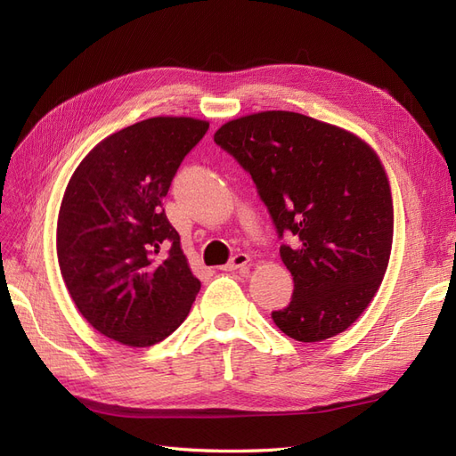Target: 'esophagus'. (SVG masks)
<instances>
[{
	"mask_svg": "<svg viewBox=\"0 0 456 456\" xmlns=\"http://www.w3.org/2000/svg\"><path fill=\"white\" fill-rule=\"evenodd\" d=\"M249 262H251V256H249V255H247V253H238L236 256H233V258L228 262V265L223 266V270H224V272L243 270V268L249 266Z\"/></svg>",
	"mask_w": 456,
	"mask_h": 456,
	"instance_id": "obj_1",
	"label": "esophagus"
}]
</instances>
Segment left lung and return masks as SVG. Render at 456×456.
Segmentation results:
<instances>
[{
  "mask_svg": "<svg viewBox=\"0 0 456 456\" xmlns=\"http://www.w3.org/2000/svg\"><path fill=\"white\" fill-rule=\"evenodd\" d=\"M215 142L249 171L280 236L293 300L272 320L298 342L346 330L377 295L394 240L392 188L360 136L287 110L224 123Z\"/></svg>",
  "mask_w": 456,
  "mask_h": 456,
  "instance_id": "left-lung-1",
  "label": "left lung"
}]
</instances>
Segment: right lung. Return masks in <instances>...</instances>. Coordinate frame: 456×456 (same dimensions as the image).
<instances>
[{
  "mask_svg": "<svg viewBox=\"0 0 456 456\" xmlns=\"http://www.w3.org/2000/svg\"><path fill=\"white\" fill-rule=\"evenodd\" d=\"M209 121L158 116L106 136L68 181L57 256L76 308L101 335L133 348L167 338L201 281L163 211L173 176ZM169 242L170 255L158 257Z\"/></svg>",
  "mask_w": 456,
  "mask_h": 456,
  "instance_id": "1",
  "label": "right lung"
}]
</instances>
